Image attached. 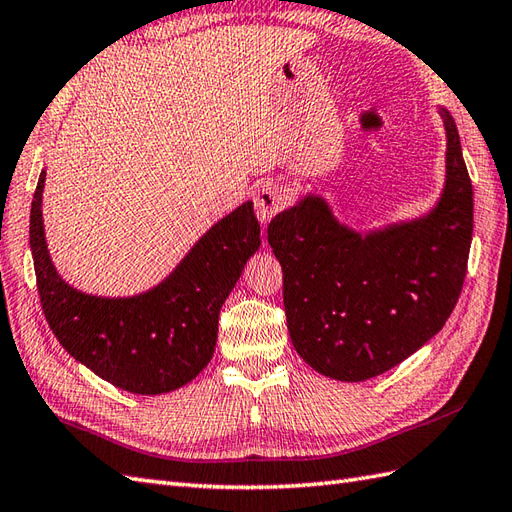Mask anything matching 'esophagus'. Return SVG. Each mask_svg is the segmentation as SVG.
Listing matches in <instances>:
<instances>
[{"mask_svg": "<svg viewBox=\"0 0 512 512\" xmlns=\"http://www.w3.org/2000/svg\"><path fill=\"white\" fill-rule=\"evenodd\" d=\"M282 204H284V195H282V191L278 189V186H273V184L263 186V189H260L256 193V197H254L256 215H258V219L263 221V223L271 221V217L278 213V210L282 208Z\"/></svg>", "mask_w": 512, "mask_h": 512, "instance_id": "1", "label": "esophagus"}]
</instances>
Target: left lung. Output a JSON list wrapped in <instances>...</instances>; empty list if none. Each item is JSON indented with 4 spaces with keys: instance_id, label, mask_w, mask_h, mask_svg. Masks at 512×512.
I'll use <instances>...</instances> for the list:
<instances>
[{
    "instance_id": "left-lung-1",
    "label": "left lung",
    "mask_w": 512,
    "mask_h": 512,
    "mask_svg": "<svg viewBox=\"0 0 512 512\" xmlns=\"http://www.w3.org/2000/svg\"><path fill=\"white\" fill-rule=\"evenodd\" d=\"M445 123V189L426 217L360 234L306 195L271 219L293 347L323 376L363 382L439 332L463 291L473 189L456 123Z\"/></svg>"
}]
</instances>
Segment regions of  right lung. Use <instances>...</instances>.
Masks as SVG:
<instances>
[{
    "mask_svg": "<svg viewBox=\"0 0 512 512\" xmlns=\"http://www.w3.org/2000/svg\"><path fill=\"white\" fill-rule=\"evenodd\" d=\"M45 171L30 210V249L45 319L65 350L95 376L136 395L191 382L215 354L219 310L260 247L254 204L217 221L154 289L97 297L58 276L43 230Z\"/></svg>",
    "mask_w": 512,
    "mask_h": 512,
    "instance_id": "1",
    "label": "right lung"
}]
</instances>
